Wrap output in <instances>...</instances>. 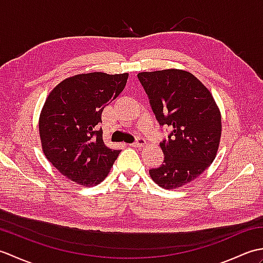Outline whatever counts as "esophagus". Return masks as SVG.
I'll return each instance as SVG.
<instances>
[{
    "label": "esophagus",
    "mask_w": 263,
    "mask_h": 263,
    "mask_svg": "<svg viewBox=\"0 0 263 263\" xmlns=\"http://www.w3.org/2000/svg\"><path fill=\"white\" fill-rule=\"evenodd\" d=\"M144 144H146V140H144L143 138H138V140L132 144L133 147H137V148H142Z\"/></svg>",
    "instance_id": "esophagus-1"
}]
</instances>
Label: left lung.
<instances>
[{
	"instance_id": "obj_1",
	"label": "left lung",
	"mask_w": 263,
	"mask_h": 263,
	"mask_svg": "<svg viewBox=\"0 0 263 263\" xmlns=\"http://www.w3.org/2000/svg\"><path fill=\"white\" fill-rule=\"evenodd\" d=\"M156 119L172 133L160 143L164 164L149 171L160 187L178 189L208 168L219 148L221 114L211 92L197 77L180 69L140 72Z\"/></svg>"
}]
</instances>
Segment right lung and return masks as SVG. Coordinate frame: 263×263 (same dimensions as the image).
I'll use <instances>...</instances> for the list:
<instances>
[{"instance_id":"1","label":"right lung","mask_w":263,"mask_h":263,"mask_svg":"<svg viewBox=\"0 0 263 263\" xmlns=\"http://www.w3.org/2000/svg\"><path fill=\"white\" fill-rule=\"evenodd\" d=\"M128 73H80L49 92L39 115L42 149L66 178L90 187L103 182L121 150L103 140L104 108L124 89Z\"/></svg>"}]
</instances>
